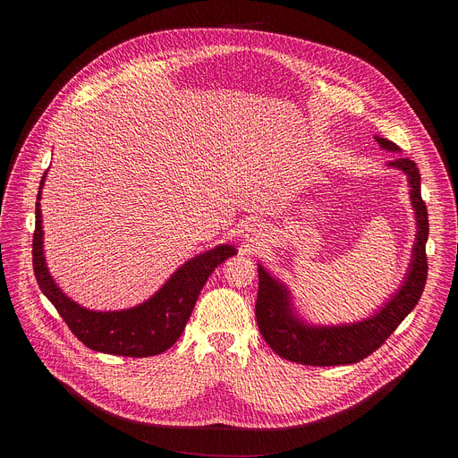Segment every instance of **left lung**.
I'll list each match as a JSON object with an SVG mask.
<instances>
[{"label": "left lung", "instance_id": "8db88e82", "mask_svg": "<svg viewBox=\"0 0 458 458\" xmlns=\"http://www.w3.org/2000/svg\"><path fill=\"white\" fill-rule=\"evenodd\" d=\"M384 150L399 152L395 142L375 137ZM388 166L399 168L411 185V200L416 211L418 233L412 249V261L401 290L384 304L375 316L338 327H310L302 323L293 311L287 287L275 280L261 266L258 267V299L256 321L263 340L282 358L304 366H344L356 364L375 352L401 321L411 314L418 304L427 282V254L425 245L428 237V215L421 199L420 168L408 157L399 156Z\"/></svg>", "mask_w": 458, "mask_h": 458}]
</instances>
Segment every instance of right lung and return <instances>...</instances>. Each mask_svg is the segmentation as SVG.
Listing matches in <instances>:
<instances>
[{"instance_id": "obj_1", "label": "right lung", "mask_w": 458, "mask_h": 458, "mask_svg": "<svg viewBox=\"0 0 458 458\" xmlns=\"http://www.w3.org/2000/svg\"><path fill=\"white\" fill-rule=\"evenodd\" d=\"M44 178L46 173L40 180V191L37 195L33 233V269L40 292L55 306L72 334L92 351L116 356L147 358L171 349L182 335L209 275L226 258L233 256L235 249L232 245H219L189 259L165 282L156 295L135 308L118 311L87 310L61 292V287H57L46 267L42 249V215L38 202Z\"/></svg>"}]
</instances>
